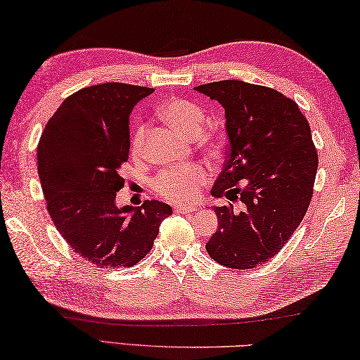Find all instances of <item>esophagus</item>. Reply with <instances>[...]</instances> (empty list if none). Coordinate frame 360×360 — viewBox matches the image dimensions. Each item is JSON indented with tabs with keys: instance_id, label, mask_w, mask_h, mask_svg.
Masks as SVG:
<instances>
[{
	"instance_id": "34e87169",
	"label": "esophagus",
	"mask_w": 360,
	"mask_h": 360,
	"mask_svg": "<svg viewBox=\"0 0 360 360\" xmlns=\"http://www.w3.org/2000/svg\"><path fill=\"white\" fill-rule=\"evenodd\" d=\"M174 210L177 212H194L197 211V207H191V205H175Z\"/></svg>"
}]
</instances>
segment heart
Here are the masks:
<instances>
[{"instance_id": "obj_1", "label": "heart", "mask_w": 360, "mask_h": 360, "mask_svg": "<svg viewBox=\"0 0 360 360\" xmlns=\"http://www.w3.org/2000/svg\"><path fill=\"white\" fill-rule=\"evenodd\" d=\"M160 115L181 136L195 139L203 134L207 115L200 105L188 99L172 98L160 105ZM146 129L141 126L131 138V153L141 152ZM208 179V172L199 165H186L160 172L153 180V189L165 199L172 202H193L199 195V188Z\"/></svg>"}]
</instances>
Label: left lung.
Returning a JSON list of instances; mask_svg holds the SVG:
<instances>
[{
  "label": "left lung",
  "mask_w": 360,
  "mask_h": 360,
  "mask_svg": "<svg viewBox=\"0 0 360 360\" xmlns=\"http://www.w3.org/2000/svg\"><path fill=\"white\" fill-rule=\"evenodd\" d=\"M195 90L225 108L229 153L211 194L244 205L214 207L207 252L225 267L253 269L278 255L309 208L319 166L309 122L269 86L221 80Z\"/></svg>",
  "instance_id": "left-lung-1"
}]
</instances>
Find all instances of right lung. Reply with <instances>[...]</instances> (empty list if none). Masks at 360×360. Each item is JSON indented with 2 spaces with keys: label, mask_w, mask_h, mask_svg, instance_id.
Instances as JSON below:
<instances>
[{
  "label": "right lung",
  "mask_w": 360,
  "mask_h": 360,
  "mask_svg": "<svg viewBox=\"0 0 360 360\" xmlns=\"http://www.w3.org/2000/svg\"><path fill=\"white\" fill-rule=\"evenodd\" d=\"M153 88L120 82L82 88L62 102L37 148L39 177L57 231L98 267H131L150 252L169 205L116 207L129 160V116Z\"/></svg>",
  "instance_id": "1"
}]
</instances>
